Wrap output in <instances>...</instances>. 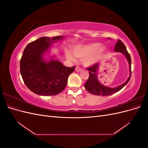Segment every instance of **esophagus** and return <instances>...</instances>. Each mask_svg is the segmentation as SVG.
Instances as JSON below:
<instances>
[{
	"mask_svg": "<svg viewBox=\"0 0 148 148\" xmlns=\"http://www.w3.org/2000/svg\"><path fill=\"white\" fill-rule=\"evenodd\" d=\"M82 68H80V67H79V66H77L75 68V71H77V72H79V71H82Z\"/></svg>",
	"mask_w": 148,
	"mask_h": 148,
	"instance_id": "esophagus-1",
	"label": "esophagus"
}]
</instances>
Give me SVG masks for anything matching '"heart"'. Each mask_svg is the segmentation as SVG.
Returning <instances> with one entry per match:
<instances>
[{
  "instance_id": "1",
  "label": "heart",
  "mask_w": 148,
  "mask_h": 148,
  "mask_svg": "<svg viewBox=\"0 0 148 148\" xmlns=\"http://www.w3.org/2000/svg\"><path fill=\"white\" fill-rule=\"evenodd\" d=\"M101 46V44L99 42H95L86 44V45L78 46L73 49V53L75 57L79 59H83V63L86 66H91L95 64L98 59V56L96 52L99 51ZM103 49H101L102 51ZM65 55L67 59L70 60H75V57L70 51H66Z\"/></svg>"
}]
</instances>
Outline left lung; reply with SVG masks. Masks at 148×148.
<instances>
[{
	"instance_id": "1",
	"label": "left lung",
	"mask_w": 148,
	"mask_h": 148,
	"mask_svg": "<svg viewBox=\"0 0 148 148\" xmlns=\"http://www.w3.org/2000/svg\"><path fill=\"white\" fill-rule=\"evenodd\" d=\"M115 51L122 53L123 54L125 55V56L126 57L129 63L130 72V75L129 78H128L126 82L124 83L123 84L120 85V86L118 87L111 88L105 86L104 85L101 84L99 82V81H98L96 73H97V70L99 65H98V64H95L87 68V70L89 71V78L87 79L86 82L84 84V88L89 93L92 94V95H95L102 96L112 95H113V94L121 90V89H122L130 81V78H131V75H132L131 57L127 50V48L125 47V44L120 39H119L117 42L115 44Z\"/></svg>"
}]
</instances>
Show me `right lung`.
I'll use <instances>...</instances> for the list:
<instances>
[{
    "label": "right lung",
    "mask_w": 148,
    "mask_h": 148,
    "mask_svg": "<svg viewBox=\"0 0 148 148\" xmlns=\"http://www.w3.org/2000/svg\"><path fill=\"white\" fill-rule=\"evenodd\" d=\"M63 38L42 37L28 44L20 60V73L26 86L34 93L42 96H54L65 88L69 76L75 66L66 67L56 60L47 62L42 56L51 42Z\"/></svg>",
    "instance_id": "1"
}]
</instances>
